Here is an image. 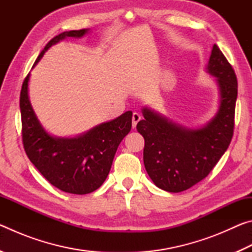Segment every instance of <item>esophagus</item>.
<instances>
[{
    "label": "esophagus",
    "instance_id": "esophagus-1",
    "mask_svg": "<svg viewBox=\"0 0 252 252\" xmlns=\"http://www.w3.org/2000/svg\"><path fill=\"white\" fill-rule=\"evenodd\" d=\"M140 120H141V116H140V113L133 112V114H132V126H133V129H135V126Z\"/></svg>",
    "mask_w": 252,
    "mask_h": 252
}]
</instances>
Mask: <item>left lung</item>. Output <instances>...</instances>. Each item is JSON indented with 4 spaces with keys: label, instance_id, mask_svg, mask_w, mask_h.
Here are the masks:
<instances>
[{
    "label": "left lung",
    "instance_id": "obj_1",
    "mask_svg": "<svg viewBox=\"0 0 252 252\" xmlns=\"http://www.w3.org/2000/svg\"><path fill=\"white\" fill-rule=\"evenodd\" d=\"M206 72L218 90V109L201 126L174 122L150 106L142 108L136 130L144 138L143 162L153 183L168 192L189 189L210 173L233 134L238 83L232 66L213 44Z\"/></svg>",
    "mask_w": 252,
    "mask_h": 252
}]
</instances>
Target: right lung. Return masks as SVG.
Returning a JSON list of instances; mask_svg holds the SVG:
<instances>
[{"mask_svg":"<svg viewBox=\"0 0 252 252\" xmlns=\"http://www.w3.org/2000/svg\"><path fill=\"white\" fill-rule=\"evenodd\" d=\"M90 29L66 31L54 36L42 50L32 69L51 46L66 37L80 39ZM31 73L25 78L20 95L23 146L30 161L51 185L67 193L87 194L102 186L110 172L119 144L132 126V112L97 125L75 136H57L42 126L29 96Z\"/></svg>","mask_w":252,"mask_h":252,"instance_id":"right-lung-1","label":"right lung"}]
</instances>
